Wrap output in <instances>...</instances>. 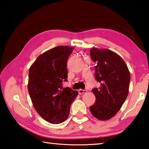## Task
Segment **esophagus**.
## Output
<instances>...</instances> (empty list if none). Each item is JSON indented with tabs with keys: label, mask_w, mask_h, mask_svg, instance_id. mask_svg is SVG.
<instances>
[{
	"label": "esophagus",
	"mask_w": 149,
	"mask_h": 149,
	"mask_svg": "<svg viewBox=\"0 0 149 149\" xmlns=\"http://www.w3.org/2000/svg\"><path fill=\"white\" fill-rule=\"evenodd\" d=\"M87 91H88L86 90H82V89H79L78 90V92L80 95L83 94V93H87Z\"/></svg>",
	"instance_id": "esophagus-1"
}]
</instances>
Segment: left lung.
I'll return each instance as SVG.
<instances>
[{"mask_svg": "<svg viewBox=\"0 0 149 149\" xmlns=\"http://www.w3.org/2000/svg\"><path fill=\"white\" fill-rule=\"evenodd\" d=\"M90 56L97 63L95 75L100 86L92 90L96 100L90 110L98 120H107L115 116L127 99L131 74L123 59L111 50L93 47Z\"/></svg>", "mask_w": 149, "mask_h": 149, "instance_id": "left-lung-1", "label": "left lung"}]
</instances>
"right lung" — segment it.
I'll use <instances>...</instances> for the list:
<instances>
[{
    "label": "right lung",
    "instance_id": "obj_1",
    "mask_svg": "<svg viewBox=\"0 0 149 149\" xmlns=\"http://www.w3.org/2000/svg\"><path fill=\"white\" fill-rule=\"evenodd\" d=\"M72 47L58 46L40 54L31 66L27 88L33 105L40 116L58 124L68 118L78 91L62 87L66 81V63Z\"/></svg>",
    "mask_w": 149,
    "mask_h": 149
}]
</instances>
